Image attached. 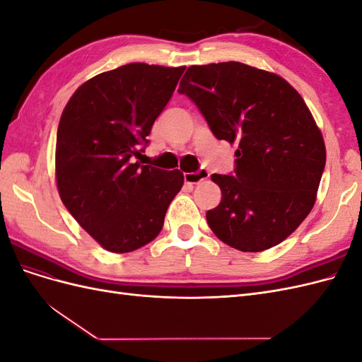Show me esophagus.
Returning a JSON list of instances; mask_svg holds the SVG:
<instances>
[{
    "label": "esophagus",
    "mask_w": 362,
    "mask_h": 362,
    "mask_svg": "<svg viewBox=\"0 0 362 362\" xmlns=\"http://www.w3.org/2000/svg\"><path fill=\"white\" fill-rule=\"evenodd\" d=\"M208 177H210V172L202 169V170H198L194 173H184V181H185V184L193 185V184H199L201 181L206 180Z\"/></svg>",
    "instance_id": "34e87169"
}]
</instances>
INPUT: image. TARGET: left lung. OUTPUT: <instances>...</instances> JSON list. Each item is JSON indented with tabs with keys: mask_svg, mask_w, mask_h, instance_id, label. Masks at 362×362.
<instances>
[{
	"mask_svg": "<svg viewBox=\"0 0 362 362\" xmlns=\"http://www.w3.org/2000/svg\"><path fill=\"white\" fill-rule=\"evenodd\" d=\"M180 93L198 105L213 134L235 145V173L211 180L222 201L206 222L223 243L261 252L284 242L315 204L326 163L320 128L282 76L240 62L193 64Z\"/></svg>",
	"mask_w": 362,
	"mask_h": 362,
	"instance_id": "obj_1",
	"label": "left lung"
}]
</instances>
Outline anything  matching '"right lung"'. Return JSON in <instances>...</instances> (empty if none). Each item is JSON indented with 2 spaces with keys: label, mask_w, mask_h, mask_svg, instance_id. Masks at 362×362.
Listing matches in <instances>:
<instances>
[{
  "label": "right lung",
  "mask_w": 362,
  "mask_h": 362,
  "mask_svg": "<svg viewBox=\"0 0 362 362\" xmlns=\"http://www.w3.org/2000/svg\"><path fill=\"white\" fill-rule=\"evenodd\" d=\"M185 66L129 63L84 81L62 113L56 144L60 199L95 242L133 252L163 228L184 175L144 166L154 120Z\"/></svg>",
  "instance_id": "right-lung-1"
}]
</instances>
